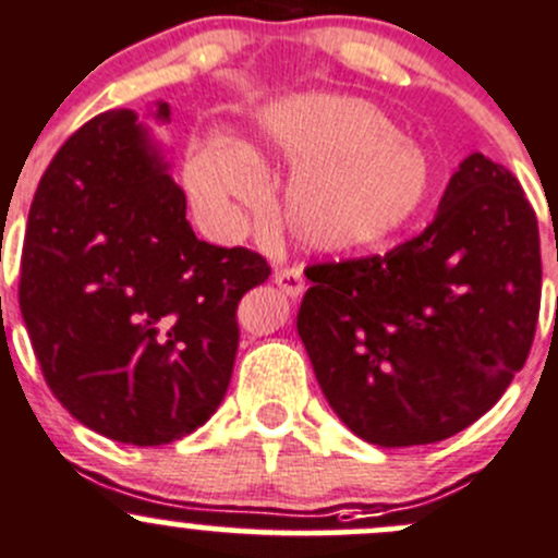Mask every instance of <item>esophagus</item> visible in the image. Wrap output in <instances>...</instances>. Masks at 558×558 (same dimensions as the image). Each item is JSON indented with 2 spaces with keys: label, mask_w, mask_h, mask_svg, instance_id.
<instances>
[{
  "label": "esophagus",
  "mask_w": 558,
  "mask_h": 558,
  "mask_svg": "<svg viewBox=\"0 0 558 558\" xmlns=\"http://www.w3.org/2000/svg\"><path fill=\"white\" fill-rule=\"evenodd\" d=\"M274 281H277V287L281 292H287L290 298H298L303 292V287H306V281H303V271L298 266H281L274 271Z\"/></svg>",
  "instance_id": "esophagus-1"
}]
</instances>
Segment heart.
<instances>
[{"label":"heart","instance_id":"1","mask_svg":"<svg viewBox=\"0 0 558 558\" xmlns=\"http://www.w3.org/2000/svg\"><path fill=\"white\" fill-rule=\"evenodd\" d=\"M260 131L268 150L292 166L281 220L303 250H373L413 226L433 201V155L371 101L292 96L266 109ZM187 187L206 220L228 231L268 209V185L255 155L231 140L195 147Z\"/></svg>","mask_w":558,"mask_h":558}]
</instances>
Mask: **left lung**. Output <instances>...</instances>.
I'll use <instances>...</instances> for the list:
<instances>
[{
    "label": "left lung",
    "instance_id": "left-lung-1",
    "mask_svg": "<svg viewBox=\"0 0 558 558\" xmlns=\"http://www.w3.org/2000/svg\"><path fill=\"white\" fill-rule=\"evenodd\" d=\"M306 279L298 336L338 418L384 449L438 444L484 416L530 357L535 209L505 166L473 153L418 236L314 263Z\"/></svg>",
    "mask_w": 558,
    "mask_h": 558
}]
</instances>
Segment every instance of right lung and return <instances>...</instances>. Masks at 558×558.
I'll use <instances>...</instances> for the list:
<instances>
[{
	"mask_svg": "<svg viewBox=\"0 0 558 558\" xmlns=\"http://www.w3.org/2000/svg\"><path fill=\"white\" fill-rule=\"evenodd\" d=\"M185 209L131 109L74 131L28 209L19 301L34 354L56 400L120 444H171L217 411L239 301L271 274L246 246L195 239Z\"/></svg>",
	"mask_w": 558,
	"mask_h": 558,
	"instance_id": "add662e5",
	"label": "right lung"
}]
</instances>
